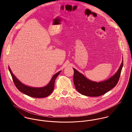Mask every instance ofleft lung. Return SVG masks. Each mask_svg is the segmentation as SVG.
<instances>
[{
	"mask_svg": "<svg viewBox=\"0 0 132 132\" xmlns=\"http://www.w3.org/2000/svg\"><path fill=\"white\" fill-rule=\"evenodd\" d=\"M123 67V60L117 72L109 79L100 82L87 79L76 69L73 80L76 89L81 94L89 96H99L106 94L114 88L117 84Z\"/></svg>",
	"mask_w": 132,
	"mask_h": 132,
	"instance_id": "8db88e82",
	"label": "left lung"
}]
</instances>
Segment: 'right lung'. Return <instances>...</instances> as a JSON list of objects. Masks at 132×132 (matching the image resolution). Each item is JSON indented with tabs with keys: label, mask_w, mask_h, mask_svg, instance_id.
<instances>
[{
	"label": "right lung",
	"mask_w": 132,
	"mask_h": 132,
	"mask_svg": "<svg viewBox=\"0 0 132 132\" xmlns=\"http://www.w3.org/2000/svg\"><path fill=\"white\" fill-rule=\"evenodd\" d=\"M9 70L13 78L14 84L19 91L29 96L36 98L45 97L48 96L52 93L54 87V82L55 79L61 72H58L53 76L51 81L47 86L44 87L35 88L29 87L22 84L15 75L13 74L10 68H9Z\"/></svg>",
	"instance_id": "1"
}]
</instances>
